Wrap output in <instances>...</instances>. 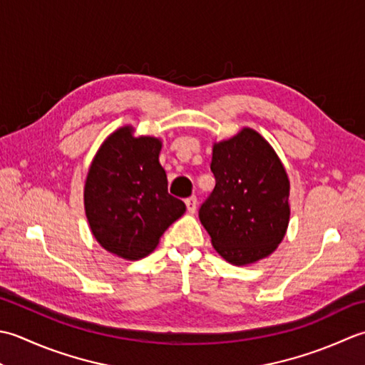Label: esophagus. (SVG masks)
Listing matches in <instances>:
<instances>
[{"label": "esophagus", "mask_w": 365, "mask_h": 365, "mask_svg": "<svg viewBox=\"0 0 365 365\" xmlns=\"http://www.w3.org/2000/svg\"><path fill=\"white\" fill-rule=\"evenodd\" d=\"M185 206H187V211L190 212V214H193L197 211V197H189V198H185Z\"/></svg>", "instance_id": "34e87169"}]
</instances>
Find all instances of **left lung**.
<instances>
[{"label": "left lung", "mask_w": 365, "mask_h": 365, "mask_svg": "<svg viewBox=\"0 0 365 365\" xmlns=\"http://www.w3.org/2000/svg\"><path fill=\"white\" fill-rule=\"evenodd\" d=\"M211 172L215 187L198 217L217 254L236 266L271 255L289 222V181L272 146L244 128L214 143Z\"/></svg>", "instance_id": "obj_1"}]
</instances>
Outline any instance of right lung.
I'll use <instances>...</instances> for the list:
<instances>
[{"instance_id":"obj_1","label":"right lung","mask_w":365,"mask_h":365,"mask_svg":"<svg viewBox=\"0 0 365 365\" xmlns=\"http://www.w3.org/2000/svg\"><path fill=\"white\" fill-rule=\"evenodd\" d=\"M130 125L115 130L94 155L85 182L89 228L103 249L140 259L158 247L185 205L168 193L159 163L162 141L133 137Z\"/></svg>"}]
</instances>
